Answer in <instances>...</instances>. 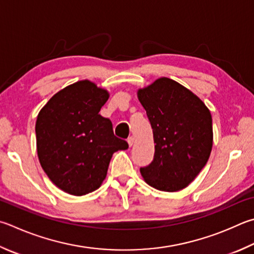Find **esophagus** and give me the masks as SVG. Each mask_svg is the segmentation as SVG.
Here are the masks:
<instances>
[{
    "label": "esophagus",
    "instance_id": "1",
    "mask_svg": "<svg viewBox=\"0 0 254 254\" xmlns=\"http://www.w3.org/2000/svg\"><path fill=\"white\" fill-rule=\"evenodd\" d=\"M127 143H128V145L132 146L133 143H134V137H133V136H128V137H127Z\"/></svg>",
    "mask_w": 254,
    "mask_h": 254
}]
</instances>
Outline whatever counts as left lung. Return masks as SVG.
I'll list each match as a JSON object with an SVG mask.
<instances>
[{
	"mask_svg": "<svg viewBox=\"0 0 254 254\" xmlns=\"http://www.w3.org/2000/svg\"><path fill=\"white\" fill-rule=\"evenodd\" d=\"M137 96L155 143L152 162L140 168L142 177L156 190H182L209 160L213 141L211 113L196 95L168 77L139 90Z\"/></svg>",
	"mask_w": 254,
	"mask_h": 254,
	"instance_id": "1",
	"label": "left lung"
}]
</instances>
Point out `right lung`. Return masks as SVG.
I'll list each match as a JSON object with an SVG mask.
<instances>
[{
	"mask_svg": "<svg viewBox=\"0 0 254 254\" xmlns=\"http://www.w3.org/2000/svg\"><path fill=\"white\" fill-rule=\"evenodd\" d=\"M108 92L80 81L53 95L35 124L41 167L64 192L84 195L99 189L114 152L127 150L110 119L99 114Z\"/></svg>",
	"mask_w": 254,
	"mask_h": 254,
	"instance_id": "add662e5",
	"label": "right lung"
}]
</instances>
